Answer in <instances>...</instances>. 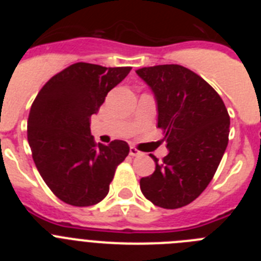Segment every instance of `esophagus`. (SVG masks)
Returning a JSON list of instances; mask_svg holds the SVG:
<instances>
[{"mask_svg": "<svg viewBox=\"0 0 261 261\" xmlns=\"http://www.w3.org/2000/svg\"><path fill=\"white\" fill-rule=\"evenodd\" d=\"M129 154L132 156H138V155H142V153L140 150H137L135 146H130V149H129Z\"/></svg>", "mask_w": 261, "mask_h": 261, "instance_id": "34e87169", "label": "esophagus"}]
</instances>
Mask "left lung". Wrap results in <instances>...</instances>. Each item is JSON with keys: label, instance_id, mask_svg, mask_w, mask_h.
<instances>
[{"label": "left lung", "instance_id": "1", "mask_svg": "<svg viewBox=\"0 0 261 261\" xmlns=\"http://www.w3.org/2000/svg\"><path fill=\"white\" fill-rule=\"evenodd\" d=\"M136 73L153 91L168 149L162 162L150 154L155 171L142 177L140 188L156 206L181 208L213 179L229 141V114L216 90L184 66H149Z\"/></svg>", "mask_w": 261, "mask_h": 261}]
</instances>
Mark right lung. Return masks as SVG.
Listing matches in <instances>:
<instances>
[{"label":"right lung","mask_w":261,"mask_h":261,"mask_svg":"<svg viewBox=\"0 0 261 261\" xmlns=\"http://www.w3.org/2000/svg\"><path fill=\"white\" fill-rule=\"evenodd\" d=\"M130 69L77 62L53 75L32 103L27 121L32 158L49 190L66 204L102 201L128 155V144L121 140L96 145L90 117Z\"/></svg>","instance_id":"add662e5"}]
</instances>
